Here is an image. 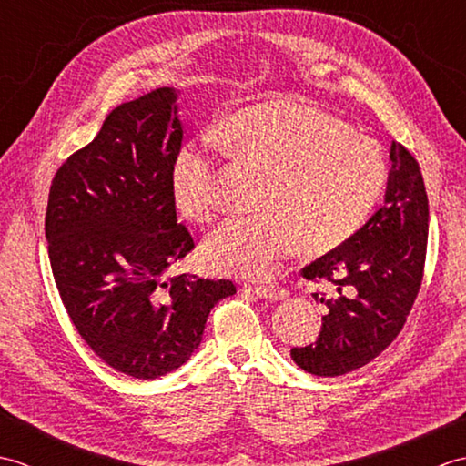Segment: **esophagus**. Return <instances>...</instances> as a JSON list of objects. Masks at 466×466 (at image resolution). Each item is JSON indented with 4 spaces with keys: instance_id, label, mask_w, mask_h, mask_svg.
Returning <instances> with one entry per match:
<instances>
[{
    "instance_id": "esophagus-1",
    "label": "esophagus",
    "mask_w": 466,
    "mask_h": 466,
    "mask_svg": "<svg viewBox=\"0 0 466 466\" xmlns=\"http://www.w3.org/2000/svg\"><path fill=\"white\" fill-rule=\"evenodd\" d=\"M242 292H252L258 296V299H268V300H282L286 296V290L280 289V286H250V284L246 286L244 284Z\"/></svg>"
}]
</instances>
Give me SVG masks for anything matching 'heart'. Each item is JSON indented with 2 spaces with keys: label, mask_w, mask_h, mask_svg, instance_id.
I'll return each mask as SVG.
<instances>
[{
  "label": "heart",
  "mask_w": 466,
  "mask_h": 466,
  "mask_svg": "<svg viewBox=\"0 0 466 466\" xmlns=\"http://www.w3.org/2000/svg\"><path fill=\"white\" fill-rule=\"evenodd\" d=\"M174 157L172 196L187 220L220 212V141L236 162L266 174L260 214L228 220L206 242L214 270L270 279L296 246L310 256L339 248L364 224L386 182V160L370 137L339 117L290 100L234 114Z\"/></svg>",
  "instance_id": "obj_1"
}]
</instances>
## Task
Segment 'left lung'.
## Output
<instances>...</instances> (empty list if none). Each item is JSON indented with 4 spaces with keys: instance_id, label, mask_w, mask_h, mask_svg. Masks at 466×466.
Segmentation results:
<instances>
[{
    "instance_id": "8db88e82",
    "label": "left lung",
    "mask_w": 466,
    "mask_h": 466,
    "mask_svg": "<svg viewBox=\"0 0 466 466\" xmlns=\"http://www.w3.org/2000/svg\"><path fill=\"white\" fill-rule=\"evenodd\" d=\"M384 204L339 248L302 268L306 280L330 282L314 344L292 349V360L316 376H340L376 359L402 330L420 290L429 238V198L419 162L390 146ZM319 299V294H314Z\"/></svg>"
}]
</instances>
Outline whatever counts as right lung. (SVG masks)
Wrapping results in <instances>:
<instances>
[{
    "label": "right lung",
    "instance_id": "obj_1",
    "mask_svg": "<svg viewBox=\"0 0 466 466\" xmlns=\"http://www.w3.org/2000/svg\"><path fill=\"white\" fill-rule=\"evenodd\" d=\"M177 92L117 106L102 130L59 166L46 238L62 302L96 356L134 379H157L200 346L230 280L166 276L194 248L177 224L172 166L182 150Z\"/></svg>",
    "mask_w": 466,
    "mask_h": 466
}]
</instances>
